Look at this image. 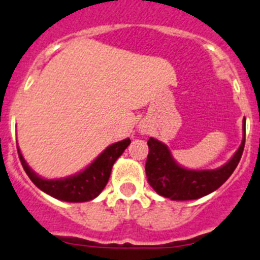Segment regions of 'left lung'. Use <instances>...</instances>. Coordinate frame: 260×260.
<instances>
[{"mask_svg": "<svg viewBox=\"0 0 260 260\" xmlns=\"http://www.w3.org/2000/svg\"><path fill=\"white\" fill-rule=\"evenodd\" d=\"M146 175L151 187L158 195L176 201L196 200L217 190L234 172L242 158L245 145V118L243 119V141L234 156L215 170H190L175 161L171 151L156 138H149Z\"/></svg>", "mask_w": 260, "mask_h": 260, "instance_id": "1", "label": "left lung"}]
</instances>
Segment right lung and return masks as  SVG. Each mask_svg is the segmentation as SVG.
I'll return each instance as SVG.
<instances>
[{
  "mask_svg": "<svg viewBox=\"0 0 260 260\" xmlns=\"http://www.w3.org/2000/svg\"><path fill=\"white\" fill-rule=\"evenodd\" d=\"M129 138L113 143L107 147L83 171L69 177H64V179L54 180L43 179L38 174H35L22 157L18 146L17 152L25 172L41 191L57 200L67 201V203H85V201L95 199L103 191V188L108 183L114 162L129 146Z\"/></svg>",
  "mask_w": 260,
  "mask_h": 260,
  "instance_id": "right-lung-1",
  "label": "right lung"
}]
</instances>
